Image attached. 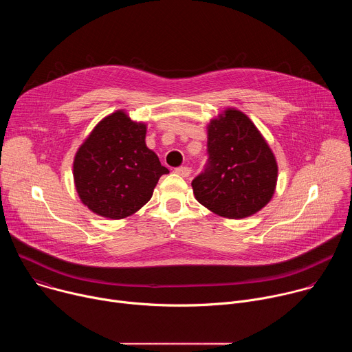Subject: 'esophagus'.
Listing matches in <instances>:
<instances>
[{"label": "esophagus", "mask_w": 352, "mask_h": 352, "mask_svg": "<svg viewBox=\"0 0 352 352\" xmlns=\"http://www.w3.org/2000/svg\"><path fill=\"white\" fill-rule=\"evenodd\" d=\"M175 173H177L178 175L184 177V178H188V177L190 175L192 170H190V167H178V168H175Z\"/></svg>", "instance_id": "esophagus-1"}]
</instances>
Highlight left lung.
<instances>
[{"label": "left lung", "instance_id": "left-lung-1", "mask_svg": "<svg viewBox=\"0 0 352 352\" xmlns=\"http://www.w3.org/2000/svg\"><path fill=\"white\" fill-rule=\"evenodd\" d=\"M206 170L192 181L200 205L227 219L262 210L274 195L278 167L263 135L246 114L226 109L208 125Z\"/></svg>", "mask_w": 352, "mask_h": 352}]
</instances>
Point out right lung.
<instances>
[{"label":"right lung","mask_w":352,"mask_h":352,"mask_svg":"<svg viewBox=\"0 0 352 352\" xmlns=\"http://www.w3.org/2000/svg\"><path fill=\"white\" fill-rule=\"evenodd\" d=\"M144 139L146 124L132 121L124 110L94 126L74 159L75 188L89 210L120 220L148 202L168 170Z\"/></svg>","instance_id":"1"}]
</instances>
